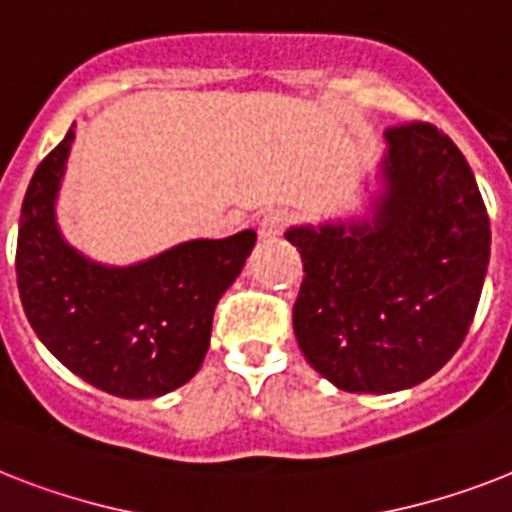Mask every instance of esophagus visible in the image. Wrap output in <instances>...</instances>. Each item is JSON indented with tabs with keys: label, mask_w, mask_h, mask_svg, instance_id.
I'll return each mask as SVG.
<instances>
[{
	"label": "esophagus",
	"mask_w": 512,
	"mask_h": 512,
	"mask_svg": "<svg viewBox=\"0 0 512 512\" xmlns=\"http://www.w3.org/2000/svg\"><path fill=\"white\" fill-rule=\"evenodd\" d=\"M286 223H289V215L281 213V210H270L257 220V234H260V239H276L286 228Z\"/></svg>",
	"instance_id": "esophagus-1"
}]
</instances>
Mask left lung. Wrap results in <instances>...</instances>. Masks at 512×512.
Segmentation results:
<instances>
[{
	"mask_svg": "<svg viewBox=\"0 0 512 512\" xmlns=\"http://www.w3.org/2000/svg\"><path fill=\"white\" fill-rule=\"evenodd\" d=\"M384 139L368 215L284 234L305 268L299 350L344 392L392 394L434 376L471 328L489 265V215L450 136L407 123Z\"/></svg>",
	"mask_w": 512,
	"mask_h": 512,
	"instance_id": "obj_1",
	"label": "left lung"
}]
</instances>
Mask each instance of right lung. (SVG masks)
<instances>
[{"mask_svg": "<svg viewBox=\"0 0 512 512\" xmlns=\"http://www.w3.org/2000/svg\"><path fill=\"white\" fill-rule=\"evenodd\" d=\"M73 139L70 128L23 199L20 302L44 347L86 384L126 400L162 397L199 371L215 305L242 273L257 234L247 228L226 239H191L134 265L91 260L57 226Z\"/></svg>", "mask_w": 512, "mask_h": 512, "instance_id": "right-lung-1", "label": "right lung"}]
</instances>
